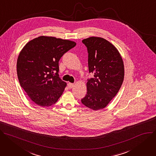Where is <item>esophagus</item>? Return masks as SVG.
<instances>
[{"label": "esophagus", "mask_w": 156, "mask_h": 156, "mask_svg": "<svg viewBox=\"0 0 156 156\" xmlns=\"http://www.w3.org/2000/svg\"><path fill=\"white\" fill-rule=\"evenodd\" d=\"M67 85H68V87L69 88V89H71V88H73V87H74V83H67Z\"/></svg>", "instance_id": "1"}]
</instances>
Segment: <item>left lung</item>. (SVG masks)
Instances as JSON below:
<instances>
[{
  "instance_id": "left-lung-1",
  "label": "left lung",
  "mask_w": 156,
  "mask_h": 156,
  "mask_svg": "<svg viewBox=\"0 0 156 156\" xmlns=\"http://www.w3.org/2000/svg\"><path fill=\"white\" fill-rule=\"evenodd\" d=\"M88 53L89 71L86 95L81 99L87 107L98 110L105 108L119 91L124 79V65L117 49L100 37L82 40Z\"/></svg>"
}]
</instances>
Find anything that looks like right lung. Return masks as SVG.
Returning <instances> with one entry per match:
<instances>
[{
	"mask_svg": "<svg viewBox=\"0 0 156 156\" xmlns=\"http://www.w3.org/2000/svg\"><path fill=\"white\" fill-rule=\"evenodd\" d=\"M76 45L72 41L41 36L24 46L17 59V76L21 87L36 104L49 107L61 96L66 83L59 77V61Z\"/></svg>",
	"mask_w": 156,
	"mask_h": 156,
	"instance_id": "right-lung-1",
	"label": "right lung"
}]
</instances>
